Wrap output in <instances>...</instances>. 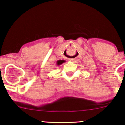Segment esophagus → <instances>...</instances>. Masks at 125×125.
<instances>
[{
	"label": "esophagus",
	"instance_id": "34e87169",
	"mask_svg": "<svg viewBox=\"0 0 125 125\" xmlns=\"http://www.w3.org/2000/svg\"><path fill=\"white\" fill-rule=\"evenodd\" d=\"M70 60H74V58L73 57H70Z\"/></svg>",
	"mask_w": 125,
	"mask_h": 125
}]
</instances>
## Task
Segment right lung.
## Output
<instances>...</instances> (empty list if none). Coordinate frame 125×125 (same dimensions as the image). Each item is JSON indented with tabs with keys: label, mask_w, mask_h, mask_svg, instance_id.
Wrapping results in <instances>:
<instances>
[{
	"label": "right lung",
	"mask_w": 125,
	"mask_h": 125,
	"mask_svg": "<svg viewBox=\"0 0 125 125\" xmlns=\"http://www.w3.org/2000/svg\"><path fill=\"white\" fill-rule=\"evenodd\" d=\"M62 63H63L62 60H59V61H57V65H61V64H62Z\"/></svg>",
	"instance_id": "1"
}]
</instances>
